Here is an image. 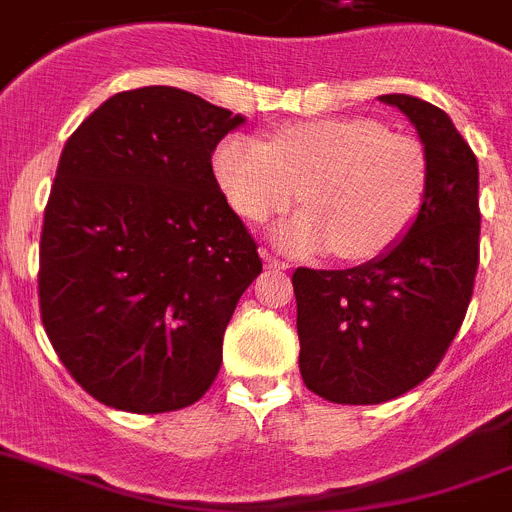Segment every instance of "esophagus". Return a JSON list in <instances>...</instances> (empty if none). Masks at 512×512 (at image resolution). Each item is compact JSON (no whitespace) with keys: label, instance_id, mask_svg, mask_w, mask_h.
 <instances>
[{"label":"esophagus","instance_id":"1","mask_svg":"<svg viewBox=\"0 0 512 512\" xmlns=\"http://www.w3.org/2000/svg\"><path fill=\"white\" fill-rule=\"evenodd\" d=\"M260 255H262V260H265V267H270V270H288V262L278 260V257H273L267 250H262Z\"/></svg>","mask_w":512,"mask_h":512}]
</instances>
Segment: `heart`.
Segmentation results:
<instances>
[{"label": "heart", "mask_w": 512, "mask_h": 512, "mask_svg": "<svg viewBox=\"0 0 512 512\" xmlns=\"http://www.w3.org/2000/svg\"><path fill=\"white\" fill-rule=\"evenodd\" d=\"M214 176L229 206L252 224L306 209L278 224L273 242L290 255L334 250L362 262L398 245L426 199L421 142L375 119L285 124L270 142L232 135L216 147Z\"/></svg>", "instance_id": "obj_1"}]
</instances>
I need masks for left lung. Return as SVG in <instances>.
<instances>
[{
    "label": "left lung",
    "mask_w": 512,
    "mask_h": 512,
    "mask_svg": "<svg viewBox=\"0 0 512 512\" xmlns=\"http://www.w3.org/2000/svg\"><path fill=\"white\" fill-rule=\"evenodd\" d=\"M421 137L426 199L385 255L349 270L298 267V367L329 403L377 405L426 380L457 336L480 265V170L449 114L385 94Z\"/></svg>",
    "instance_id": "left-lung-1"
}]
</instances>
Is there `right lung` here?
Wrapping results in <instances>:
<instances>
[{
    "mask_svg": "<svg viewBox=\"0 0 512 512\" xmlns=\"http://www.w3.org/2000/svg\"><path fill=\"white\" fill-rule=\"evenodd\" d=\"M242 114L173 86L114 94L68 137L40 234V316L99 403L165 413L222 367L262 260L211 168Z\"/></svg>",
    "mask_w": 512,
    "mask_h": 512,
    "instance_id": "add662e5",
    "label": "right lung"
}]
</instances>
